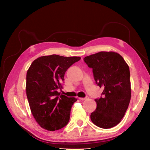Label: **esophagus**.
Instances as JSON below:
<instances>
[{
    "label": "esophagus",
    "mask_w": 150,
    "mask_h": 150,
    "mask_svg": "<svg viewBox=\"0 0 150 150\" xmlns=\"http://www.w3.org/2000/svg\"><path fill=\"white\" fill-rule=\"evenodd\" d=\"M88 98H89L88 96H86V97H85V98H79V99H81V100L83 101V100H86V99H88Z\"/></svg>",
    "instance_id": "34e87169"
}]
</instances>
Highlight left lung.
<instances>
[{
  "label": "left lung",
  "instance_id": "obj_1",
  "mask_svg": "<svg viewBox=\"0 0 150 150\" xmlns=\"http://www.w3.org/2000/svg\"><path fill=\"white\" fill-rule=\"evenodd\" d=\"M93 69L95 81L104 88L103 97L95 99L97 106L91 120L99 128L108 129L121 122L131 99L129 66L115 52L101 51L84 58Z\"/></svg>",
  "mask_w": 150,
  "mask_h": 150
}]
</instances>
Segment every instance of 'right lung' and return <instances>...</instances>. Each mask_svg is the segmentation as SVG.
Wrapping results in <instances>:
<instances>
[{
  "label": "right lung",
  "mask_w": 150,
  "mask_h": 150,
  "mask_svg": "<svg viewBox=\"0 0 150 150\" xmlns=\"http://www.w3.org/2000/svg\"><path fill=\"white\" fill-rule=\"evenodd\" d=\"M80 57L56 54L39 57L32 63L26 75V94L35 121L42 128L53 131L69 121L71 107L77 101L57 92L62 88L68 68Z\"/></svg>",
  "instance_id": "right-lung-1"
}]
</instances>
